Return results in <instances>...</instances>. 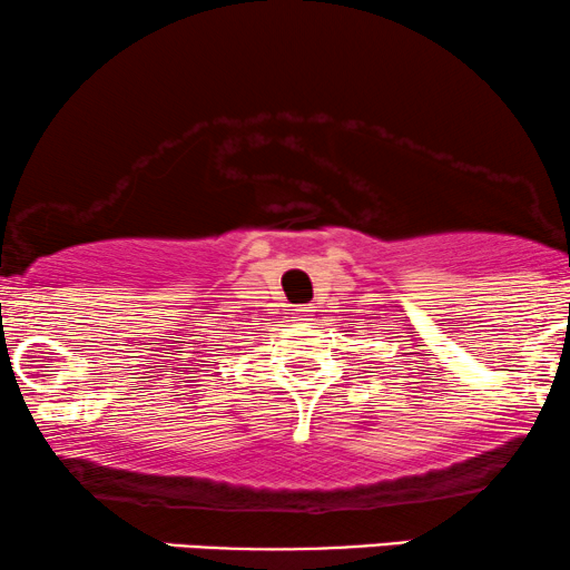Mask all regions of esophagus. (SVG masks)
Returning a JSON list of instances; mask_svg holds the SVG:
<instances>
[{"label":"esophagus","instance_id":"1","mask_svg":"<svg viewBox=\"0 0 570 570\" xmlns=\"http://www.w3.org/2000/svg\"><path fill=\"white\" fill-rule=\"evenodd\" d=\"M294 321H299V324H307V321H313V307H307V305L294 307Z\"/></svg>","mask_w":570,"mask_h":570}]
</instances>
